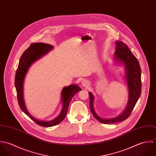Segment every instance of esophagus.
Here are the masks:
<instances>
[{"instance_id": "34e87169", "label": "esophagus", "mask_w": 156, "mask_h": 156, "mask_svg": "<svg viewBox=\"0 0 156 156\" xmlns=\"http://www.w3.org/2000/svg\"><path fill=\"white\" fill-rule=\"evenodd\" d=\"M81 85L83 88H87L89 86V82H88V81L87 80H85V79L83 80L81 82Z\"/></svg>"}]
</instances>
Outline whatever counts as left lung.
Segmentation results:
<instances>
[{
	"mask_svg": "<svg viewBox=\"0 0 156 156\" xmlns=\"http://www.w3.org/2000/svg\"><path fill=\"white\" fill-rule=\"evenodd\" d=\"M115 44L116 50L114 53L113 61L115 64L120 65L124 68V78L127 86L129 99L124 111L119 116L111 118H104L98 116L95 112L94 106V96L92 93L89 92V106L91 113L96 119L103 124L118 122L128 118L141 94V69L137 59L128 46L123 42L116 41Z\"/></svg>",
	"mask_w": 156,
	"mask_h": 156,
	"instance_id": "1",
	"label": "left lung"
}]
</instances>
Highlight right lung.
I'll use <instances>...</instances> for the list:
<instances>
[{
	"mask_svg": "<svg viewBox=\"0 0 156 156\" xmlns=\"http://www.w3.org/2000/svg\"><path fill=\"white\" fill-rule=\"evenodd\" d=\"M53 48V46L43 43L31 44L23 53L19 61L15 77V87L17 91V99L20 109L26 115L39 126L49 127L56 126L64 119L66 116L69 104L73 96L82 89L78 85L72 84L63 88L61 92L62 110L59 115L51 121H41L34 117L28 112L25 105L23 97V84L25 76L30 67Z\"/></svg>",
	"mask_w": 156,
	"mask_h": 156,
	"instance_id": "add662e5",
	"label": "right lung"
}]
</instances>
